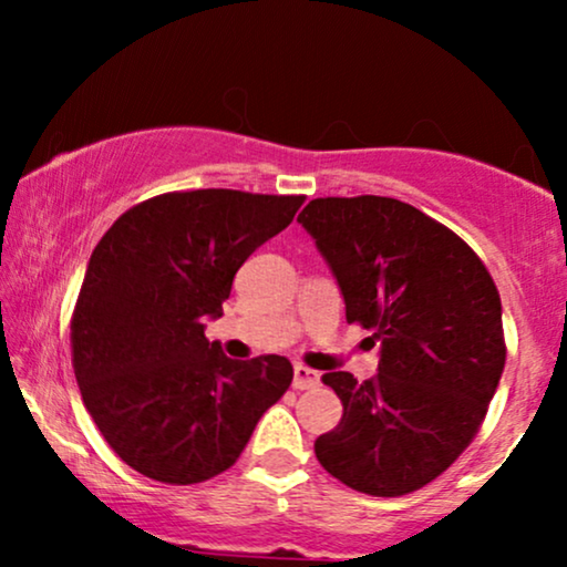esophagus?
<instances>
[{"instance_id":"esophagus-1","label":"esophagus","mask_w":567,"mask_h":567,"mask_svg":"<svg viewBox=\"0 0 567 567\" xmlns=\"http://www.w3.org/2000/svg\"><path fill=\"white\" fill-rule=\"evenodd\" d=\"M317 384H320V371L309 369L305 363L293 367V390H312Z\"/></svg>"}]
</instances>
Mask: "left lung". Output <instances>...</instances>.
<instances>
[{
    "label": "left lung",
    "instance_id": "obj_1",
    "mask_svg": "<svg viewBox=\"0 0 567 567\" xmlns=\"http://www.w3.org/2000/svg\"><path fill=\"white\" fill-rule=\"evenodd\" d=\"M297 221L336 276L346 320L379 343L374 379L322 377L343 417L315 441L317 460L359 493H413L485 421L506 363L501 293L460 235L398 198H315Z\"/></svg>",
    "mask_w": 567,
    "mask_h": 567
}]
</instances>
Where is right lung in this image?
Masks as SVG:
<instances>
[{
    "label": "right lung",
    "mask_w": 567,
    "mask_h": 567,
    "mask_svg": "<svg viewBox=\"0 0 567 567\" xmlns=\"http://www.w3.org/2000/svg\"><path fill=\"white\" fill-rule=\"evenodd\" d=\"M301 204L227 188L162 193L121 214L92 250L72 315L74 377L107 446L144 477L221 475L289 390V359H227L204 322L221 317L239 266Z\"/></svg>",
    "instance_id": "1"
}]
</instances>
